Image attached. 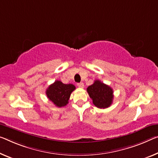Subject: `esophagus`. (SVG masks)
Instances as JSON below:
<instances>
[{
  "instance_id": "1",
  "label": "esophagus",
  "mask_w": 158,
  "mask_h": 158,
  "mask_svg": "<svg viewBox=\"0 0 158 158\" xmlns=\"http://www.w3.org/2000/svg\"><path fill=\"white\" fill-rule=\"evenodd\" d=\"M77 85L78 87H80V88H83L84 87V84L82 83V82H80V83H77Z\"/></svg>"
}]
</instances>
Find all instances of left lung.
<instances>
[{
	"instance_id": "obj_1",
	"label": "left lung",
	"mask_w": 158,
	"mask_h": 158,
	"mask_svg": "<svg viewBox=\"0 0 158 158\" xmlns=\"http://www.w3.org/2000/svg\"><path fill=\"white\" fill-rule=\"evenodd\" d=\"M87 91L89 98L93 99L94 105L98 108H107L112 104L114 98L112 88L99 80L94 81L93 85L87 87Z\"/></svg>"
}]
</instances>
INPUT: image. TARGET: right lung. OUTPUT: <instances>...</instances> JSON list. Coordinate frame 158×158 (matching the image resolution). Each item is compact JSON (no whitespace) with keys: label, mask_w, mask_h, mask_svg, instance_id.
Returning a JSON list of instances; mask_svg holds the SVG:
<instances>
[{"label":"right lung","mask_w":158,"mask_h":158,"mask_svg":"<svg viewBox=\"0 0 158 158\" xmlns=\"http://www.w3.org/2000/svg\"><path fill=\"white\" fill-rule=\"evenodd\" d=\"M76 89L73 84H64L61 81H56L48 86L46 90V94L58 107H62L69 103L72 92Z\"/></svg>","instance_id":"1"}]
</instances>
